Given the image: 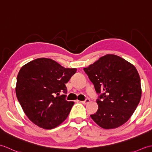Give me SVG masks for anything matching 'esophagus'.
Listing matches in <instances>:
<instances>
[{
  "mask_svg": "<svg viewBox=\"0 0 152 152\" xmlns=\"http://www.w3.org/2000/svg\"><path fill=\"white\" fill-rule=\"evenodd\" d=\"M89 101H90V100L89 99H86L85 101H81V102L82 103V104H88V103L89 102Z\"/></svg>",
  "mask_w": 152,
  "mask_h": 152,
  "instance_id": "esophagus-1",
  "label": "esophagus"
}]
</instances>
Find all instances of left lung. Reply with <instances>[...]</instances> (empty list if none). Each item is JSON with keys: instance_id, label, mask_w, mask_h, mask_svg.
Returning <instances> with one entry per match:
<instances>
[{"instance_id": "left-lung-1", "label": "left lung", "mask_w": 152, "mask_h": 152, "mask_svg": "<svg viewBox=\"0 0 152 152\" xmlns=\"http://www.w3.org/2000/svg\"><path fill=\"white\" fill-rule=\"evenodd\" d=\"M99 95V108L90 116L100 127L110 129L124 124L140 101V76L123 58L107 54L83 69Z\"/></svg>"}]
</instances>
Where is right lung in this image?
<instances>
[{"label":"right lung","mask_w":152,"mask_h":152,"mask_svg":"<svg viewBox=\"0 0 152 152\" xmlns=\"http://www.w3.org/2000/svg\"><path fill=\"white\" fill-rule=\"evenodd\" d=\"M76 72L56 61L39 58L25 64L17 77L15 93L19 104L30 120L41 128L51 129L69 115L74 105L67 101L65 86Z\"/></svg>","instance_id":"1"}]
</instances>
